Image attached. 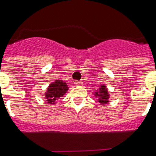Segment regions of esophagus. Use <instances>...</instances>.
Here are the masks:
<instances>
[{
  "label": "esophagus",
  "instance_id": "34e87169",
  "mask_svg": "<svg viewBox=\"0 0 156 156\" xmlns=\"http://www.w3.org/2000/svg\"><path fill=\"white\" fill-rule=\"evenodd\" d=\"M75 85H77V86H80V85H83V82L81 81H75L74 82Z\"/></svg>",
  "mask_w": 156,
  "mask_h": 156
}]
</instances>
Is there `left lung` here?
Returning <instances> with one entry per match:
<instances>
[{"label": "left lung", "instance_id": "left-lung-1", "mask_svg": "<svg viewBox=\"0 0 156 156\" xmlns=\"http://www.w3.org/2000/svg\"><path fill=\"white\" fill-rule=\"evenodd\" d=\"M95 97L98 98V101L101 104H107L108 102V98H109V93L107 92V89L106 88V86L102 85L99 88V91L96 92Z\"/></svg>", "mask_w": 156, "mask_h": 156}]
</instances>
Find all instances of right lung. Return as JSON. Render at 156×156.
Returning <instances> with one entry per match:
<instances>
[{
  "label": "right lung",
  "mask_w": 156,
  "mask_h": 156,
  "mask_svg": "<svg viewBox=\"0 0 156 156\" xmlns=\"http://www.w3.org/2000/svg\"><path fill=\"white\" fill-rule=\"evenodd\" d=\"M69 90L68 85L62 80H56L48 87L45 97L49 104H55L58 99L63 97Z\"/></svg>",
  "instance_id": "obj_1"
}]
</instances>
